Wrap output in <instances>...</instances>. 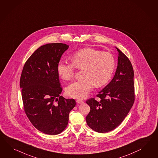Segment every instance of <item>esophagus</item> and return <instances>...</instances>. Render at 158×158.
<instances>
[{
    "label": "esophagus",
    "mask_w": 158,
    "mask_h": 158,
    "mask_svg": "<svg viewBox=\"0 0 158 158\" xmlns=\"http://www.w3.org/2000/svg\"><path fill=\"white\" fill-rule=\"evenodd\" d=\"M77 103H79V104H82L84 103V102L83 100H80V99H77Z\"/></svg>",
    "instance_id": "34e87169"
}]
</instances>
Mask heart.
Listing matches in <instances>:
<instances>
[{
	"mask_svg": "<svg viewBox=\"0 0 158 158\" xmlns=\"http://www.w3.org/2000/svg\"><path fill=\"white\" fill-rule=\"evenodd\" d=\"M72 63L61 60L57 65V73L63 80L69 81L73 77L75 67L82 69L83 79L73 81L67 87L66 93L75 99L87 97L94 85L102 87L110 80L115 67L114 56L107 52L93 48H84L71 56Z\"/></svg>",
	"mask_w": 158,
	"mask_h": 158,
	"instance_id": "b5f03b06",
	"label": "heart"
}]
</instances>
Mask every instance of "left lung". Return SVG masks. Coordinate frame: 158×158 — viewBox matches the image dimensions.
<instances>
[{
    "label": "left lung",
    "instance_id": "left-lung-1",
    "mask_svg": "<svg viewBox=\"0 0 158 158\" xmlns=\"http://www.w3.org/2000/svg\"><path fill=\"white\" fill-rule=\"evenodd\" d=\"M118 52V66L111 81L97 96L87 100L90 111L86 116L87 125L94 131L105 133L114 130L126 117L133 106L134 95V69L128 58Z\"/></svg>",
    "mask_w": 158,
    "mask_h": 158
}]
</instances>
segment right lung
Returning <instances> with one entry per match:
<instances>
[{"label": "right lung", "instance_id": "1", "mask_svg": "<svg viewBox=\"0 0 158 158\" xmlns=\"http://www.w3.org/2000/svg\"><path fill=\"white\" fill-rule=\"evenodd\" d=\"M69 47L61 43L40 47L28 59L20 77L24 111L33 126L48 135H57L65 129L76 105L73 99L60 95L57 65Z\"/></svg>", "mask_w": 158, "mask_h": 158}]
</instances>
